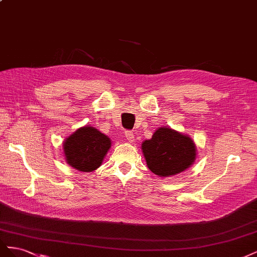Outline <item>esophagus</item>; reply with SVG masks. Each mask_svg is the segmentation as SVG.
<instances>
[{"label": "esophagus", "instance_id": "1", "mask_svg": "<svg viewBox=\"0 0 257 257\" xmlns=\"http://www.w3.org/2000/svg\"><path fill=\"white\" fill-rule=\"evenodd\" d=\"M125 138L127 139L128 142L133 143V142L135 141V135H134L133 132H131V131H126V132H125Z\"/></svg>", "mask_w": 257, "mask_h": 257}]
</instances>
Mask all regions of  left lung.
<instances>
[{"instance_id":"1","label":"left lung","mask_w":257,"mask_h":257,"mask_svg":"<svg viewBox=\"0 0 257 257\" xmlns=\"http://www.w3.org/2000/svg\"><path fill=\"white\" fill-rule=\"evenodd\" d=\"M144 157L151 172L170 177L188 169L196 159V147L188 135L170 127H160L151 139L142 145Z\"/></svg>"}]
</instances>
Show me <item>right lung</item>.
I'll use <instances>...</instances> for the list:
<instances>
[{
  "mask_svg": "<svg viewBox=\"0 0 257 257\" xmlns=\"http://www.w3.org/2000/svg\"><path fill=\"white\" fill-rule=\"evenodd\" d=\"M110 146V138L87 125L65 139L63 150L68 165L80 172L90 173L100 166Z\"/></svg>",
  "mask_w": 257,
  "mask_h": 257,
  "instance_id": "right-lung-1",
  "label": "right lung"
}]
</instances>
